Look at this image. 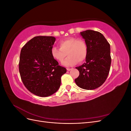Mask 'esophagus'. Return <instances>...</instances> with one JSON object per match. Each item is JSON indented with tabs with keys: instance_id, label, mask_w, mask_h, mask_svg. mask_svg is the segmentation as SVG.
Here are the masks:
<instances>
[{
	"instance_id": "obj_1",
	"label": "esophagus",
	"mask_w": 131,
	"mask_h": 131,
	"mask_svg": "<svg viewBox=\"0 0 131 131\" xmlns=\"http://www.w3.org/2000/svg\"><path fill=\"white\" fill-rule=\"evenodd\" d=\"M71 69H72L71 68H67V70H68V71H70Z\"/></svg>"
}]
</instances>
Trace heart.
Masks as SVG:
<instances>
[{"label":"heart","mask_w":131,"mask_h":131,"mask_svg":"<svg viewBox=\"0 0 131 131\" xmlns=\"http://www.w3.org/2000/svg\"><path fill=\"white\" fill-rule=\"evenodd\" d=\"M58 45L59 48L56 46L51 47V54L55 60L62 63L67 53L68 57L63 63L65 66H72L77 63H82L88 56V45L82 39L74 37L67 38L61 40Z\"/></svg>","instance_id":"heart-1"}]
</instances>
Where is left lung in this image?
Returning <instances> with one entry per match:
<instances>
[{
	"label": "left lung",
	"mask_w": 131,
	"mask_h": 131,
	"mask_svg": "<svg viewBox=\"0 0 131 131\" xmlns=\"http://www.w3.org/2000/svg\"><path fill=\"white\" fill-rule=\"evenodd\" d=\"M88 45L86 62L76 67L79 76L75 79L80 88L92 90L100 87L109 74L112 59L109 43L102 33L92 30L80 33Z\"/></svg>",
	"instance_id": "8db88e82"
}]
</instances>
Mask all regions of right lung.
<instances>
[{"mask_svg": "<svg viewBox=\"0 0 131 131\" xmlns=\"http://www.w3.org/2000/svg\"><path fill=\"white\" fill-rule=\"evenodd\" d=\"M55 40L53 37H35L21 51L18 67L21 80L27 90L38 96L48 97L56 92L61 77L67 72L51 54Z\"/></svg>", "mask_w": 131, "mask_h": 131, "instance_id": "obj_1", "label": "right lung"}]
</instances>
